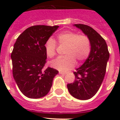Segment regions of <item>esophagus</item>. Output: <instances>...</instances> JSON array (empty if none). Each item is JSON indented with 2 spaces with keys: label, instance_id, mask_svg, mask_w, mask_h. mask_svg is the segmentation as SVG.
<instances>
[{
  "label": "esophagus",
  "instance_id": "1",
  "mask_svg": "<svg viewBox=\"0 0 120 120\" xmlns=\"http://www.w3.org/2000/svg\"><path fill=\"white\" fill-rule=\"evenodd\" d=\"M59 73L60 74V75H64L66 74V73H64V72H62V71H59Z\"/></svg>",
  "mask_w": 120,
  "mask_h": 120
}]
</instances>
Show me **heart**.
<instances>
[{
  "mask_svg": "<svg viewBox=\"0 0 120 120\" xmlns=\"http://www.w3.org/2000/svg\"><path fill=\"white\" fill-rule=\"evenodd\" d=\"M60 45H67L65 56H59L51 62V65L60 71H67L76 65V60L82 62L87 59L91 52V41L85 34H79L73 31H65L57 36ZM45 53L49 58L56 54L57 44L55 40L49 38L44 44Z\"/></svg>",
  "mask_w": 120,
  "mask_h": 120,
  "instance_id": "obj_1",
  "label": "heart"
}]
</instances>
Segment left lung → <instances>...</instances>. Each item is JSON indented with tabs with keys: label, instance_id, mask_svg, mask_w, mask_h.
Returning a JSON list of instances; mask_svg holds the SVG:
<instances>
[{
	"label": "left lung",
	"instance_id": "obj_1",
	"mask_svg": "<svg viewBox=\"0 0 120 120\" xmlns=\"http://www.w3.org/2000/svg\"><path fill=\"white\" fill-rule=\"evenodd\" d=\"M86 35L91 41V52L83 65L74 72V82L67 84L68 91L79 100L93 97L99 90L106 70L109 52L105 40L91 27L83 24H75Z\"/></svg>",
	"mask_w": 120,
	"mask_h": 120
}]
</instances>
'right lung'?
Segmentation results:
<instances>
[{"mask_svg":"<svg viewBox=\"0 0 120 120\" xmlns=\"http://www.w3.org/2000/svg\"><path fill=\"white\" fill-rule=\"evenodd\" d=\"M58 26L35 25L26 29L17 39L11 59L12 75L19 90L26 97L39 98L49 92L58 71L44 68L47 62L44 44Z\"/></svg>","mask_w":120,"mask_h":120,"instance_id":"obj_1","label":"right lung"}]
</instances>
